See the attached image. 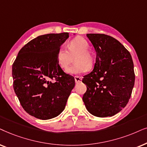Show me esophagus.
<instances>
[{
    "instance_id": "obj_1",
    "label": "esophagus",
    "mask_w": 147,
    "mask_h": 147,
    "mask_svg": "<svg viewBox=\"0 0 147 147\" xmlns=\"http://www.w3.org/2000/svg\"><path fill=\"white\" fill-rule=\"evenodd\" d=\"M75 81L76 82V83H81V81H82V77H78V76H75Z\"/></svg>"
}]
</instances>
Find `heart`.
I'll return each instance as SVG.
<instances>
[{
	"label": "heart",
	"mask_w": 147,
	"mask_h": 147,
	"mask_svg": "<svg viewBox=\"0 0 147 147\" xmlns=\"http://www.w3.org/2000/svg\"><path fill=\"white\" fill-rule=\"evenodd\" d=\"M68 49L64 46L58 49L56 53V60L60 68H65L72 62L75 56V63L66 69V72L70 75H79L88 70L91 67L93 60L90 54V46L87 41L82 38H76L70 40L67 45Z\"/></svg>",
	"instance_id": "obj_1"
}]
</instances>
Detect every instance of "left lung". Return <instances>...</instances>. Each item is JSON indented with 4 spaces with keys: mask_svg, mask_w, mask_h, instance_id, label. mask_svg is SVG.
<instances>
[{
    "mask_svg": "<svg viewBox=\"0 0 147 147\" xmlns=\"http://www.w3.org/2000/svg\"><path fill=\"white\" fill-rule=\"evenodd\" d=\"M96 60L91 73L84 76L87 91L83 100L88 111L97 117L113 116L128 103L134 85V64L121 43L105 34H89Z\"/></svg>",
    "mask_w": 147,
    "mask_h": 147,
    "instance_id": "8db88e82",
    "label": "left lung"
}]
</instances>
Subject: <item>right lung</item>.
<instances>
[{"label":"right lung","mask_w":147,"mask_h":147,"mask_svg":"<svg viewBox=\"0 0 147 147\" xmlns=\"http://www.w3.org/2000/svg\"><path fill=\"white\" fill-rule=\"evenodd\" d=\"M68 37L66 32L37 37L21 49L13 62L15 93L24 110L35 118L58 116L75 87L74 77L66 74L56 60L57 51Z\"/></svg>","instance_id":"add662e5"}]
</instances>
